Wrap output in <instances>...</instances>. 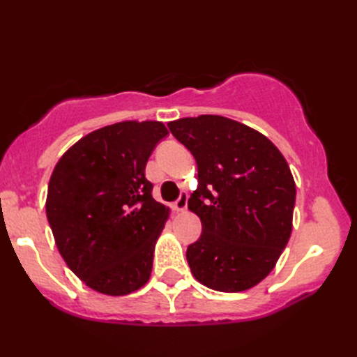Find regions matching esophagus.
<instances>
[{
  "instance_id": "34e87169",
  "label": "esophagus",
  "mask_w": 357,
  "mask_h": 357,
  "mask_svg": "<svg viewBox=\"0 0 357 357\" xmlns=\"http://www.w3.org/2000/svg\"><path fill=\"white\" fill-rule=\"evenodd\" d=\"M187 201H188V195L187 193H181L179 199L173 204V208L176 211H184L187 208Z\"/></svg>"
}]
</instances>
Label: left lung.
<instances>
[{"instance_id": "1", "label": "left lung", "mask_w": 357, "mask_h": 357, "mask_svg": "<svg viewBox=\"0 0 357 357\" xmlns=\"http://www.w3.org/2000/svg\"><path fill=\"white\" fill-rule=\"evenodd\" d=\"M167 126L198 164L188 210L202 234L187 248L192 275L211 290L245 291L270 275L290 239V167L267 136L234 119L201 115Z\"/></svg>"}]
</instances>
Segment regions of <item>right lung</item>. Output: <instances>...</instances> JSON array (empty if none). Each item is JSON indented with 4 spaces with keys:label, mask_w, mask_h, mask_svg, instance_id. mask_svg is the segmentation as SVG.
Instances as JSON below:
<instances>
[{
    "label": "right lung",
    "mask_w": 357,
    "mask_h": 357,
    "mask_svg": "<svg viewBox=\"0 0 357 357\" xmlns=\"http://www.w3.org/2000/svg\"><path fill=\"white\" fill-rule=\"evenodd\" d=\"M169 135L161 121H123L82 136L52 172L45 215L67 267L92 290L126 296L147 284L170 208L146 165Z\"/></svg>",
    "instance_id": "1"
}]
</instances>
